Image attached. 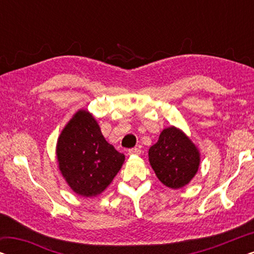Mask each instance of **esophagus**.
Segmentation results:
<instances>
[{
    "label": "esophagus",
    "instance_id": "34e87169",
    "mask_svg": "<svg viewBox=\"0 0 254 254\" xmlns=\"http://www.w3.org/2000/svg\"><path fill=\"white\" fill-rule=\"evenodd\" d=\"M141 149L140 148H131L128 150V155H140Z\"/></svg>",
    "mask_w": 254,
    "mask_h": 254
}]
</instances>
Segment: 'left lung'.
Wrapping results in <instances>:
<instances>
[{
  "label": "left lung",
  "instance_id": "1",
  "mask_svg": "<svg viewBox=\"0 0 254 254\" xmlns=\"http://www.w3.org/2000/svg\"><path fill=\"white\" fill-rule=\"evenodd\" d=\"M148 154L157 178L173 190L187 185L200 165V152L195 144L175 126L162 130L158 141L151 145Z\"/></svg>",
  "mask_w": 254,
  "mask_h": 254
}]
</instances>
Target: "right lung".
<instances>
[{
  "instance_id": "add662e5",
  "label": "right lung",
  "mask_w": 254,
  "mask_h": 254,
  "mask_svg": "<svg viewBox=\"0 0 254 254\" xmlns=\"http://www.w3.org/2000/svg\"><path fill=\"white\" fill-rule=\"evenodd\" d=\"M61 175L82 196H97L119 172L125 155L105 140L89 111L79 110L62 129L57 143Z\"/></svg>"
}]
</instances>
